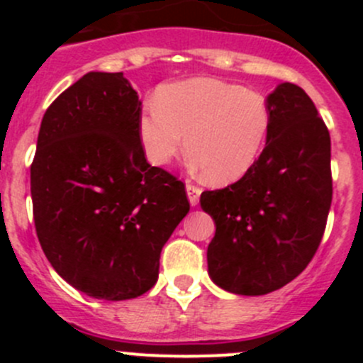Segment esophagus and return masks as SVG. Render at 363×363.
<instances>
[{"label":"esophagus","mask_w":363,"mask_h":363,"mask_svg":"<svg viewBox=\"0 0 363 363\" xmlns=\"http://www.w3.org/2000/svg\"><path fill=\"white\" fill-rule=\"evenodd\" d=\"M186 193H188V200L191 205H196L200 202V195H202V188H199V186L191 184V182H188L186 184Z\"/></svg>","instance_id":"esophagus-1"}]
</instances>
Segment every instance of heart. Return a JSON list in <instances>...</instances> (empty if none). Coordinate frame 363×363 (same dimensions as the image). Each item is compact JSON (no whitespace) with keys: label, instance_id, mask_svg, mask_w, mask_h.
Masks as SVG:
<instances>
[{"label":"heart","instance_id":"b5f03b06","mask_svg":"<svg viewBox=\"0 0 363 363\" xmlns=\"http://www.w3.org/2000/svg\"><path fill=\"white\" fill-rule=\"evenodd\" d=\"M272 112L265 96L239 84L191 79L168 84L145 105L138 135L151 163L164 167L186 147L214 184L247 174L265 149Z\"/></svg>","mask_w":363,"mask_h":363}]
</instances>
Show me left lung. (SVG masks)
<instances>
[{
  "label": "left lung",
  "instance_id": "obj_1",
  "mask_svg": "<svg viewBox=\"0 0 363 363\" xmlns=\"http://www.w3.org/2000/svg\"><path fill=\"white\" fill-rule=\"evenodd\" d=\"M272 128L255 167L233 184L205 191L216 223L208 276L237 295H265L313 259L332 203L330 133L302 87L283 82L267 96Z\"/></svg>",
  "mask_w": 363,
  "mask_h": 363
}]
</instances>
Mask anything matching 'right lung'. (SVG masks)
<instances>
[{"instance_id":"add662e5","label":"right lung","mask_w":363,"mask_h":363,"mask_svg":"<svg viewBox=\"0 0 363 363\" xmlns=\"http://www.w3.org/2000/svg\"><path fill=\"white\" fill-rule=\"evenodd\" d=\"M140 113L123 73L89 72L50 104L40 126L36 235L54 270L93 298L151 290L161 250L189 212L184 184L145 160Z\"/></svg>"}]
</instances>
